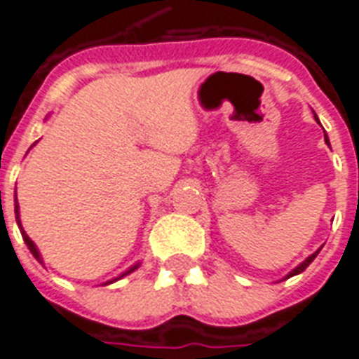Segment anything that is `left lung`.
<instances>
[{"mask_svg":"<svg viewBox=\"0 0 359 359\" xmlns=\"http://www.w3.org/2000/svg\"><path fill=\"white\" fill-rule=\"evenodd\" d=\"M316 118H317V115H316ZM325 142H329V140H327V136H325ZM317 254H319V250H317L316 254H311V256H309L308 259H306V262H302V264L298 265V267H296V269L290 271V275H288V277H292V275H298V273H302V271L306 269V267H308V265L311 264V262H313V259H316Z\"/></svg>","mask_w":359,"mask_h":359,"instance_id":"obj_1","label":"left lung"}]
</instances>
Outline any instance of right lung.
<instances>
[{
  "instance_id": "obj_1",
  "label": "right lung",
  "mask_w": 359,
  "mask_h": 359,
  "mask_svg": "<svg viewBox=\"0 0 359 359\" xmlns=\"http://www.w3.org/2000/svg\"><path fill=\"white\" fill-rule=\"evenodd\" d=\"M0 203H1V192H0ZM15 217H17V225H19L20 234H22V241L27 242V246H28V250H30V254H32V256H34L36 259H38V262L42 264V256H40V252H38V248H36V244H34V242H32V241H30V236H28V234L25 233V231H22V225H20L19 202H17V192H15ZM138 265H140V264L133 265V267H130V269H128V271H125V273H123L121 277H125V275H128V273H133L134 269H138ZM121 277H118V278H121ZM115 280H117V278H115ZM109 283H113V280H109Z\"/></svg>"
}]
</instances>
